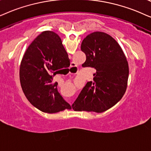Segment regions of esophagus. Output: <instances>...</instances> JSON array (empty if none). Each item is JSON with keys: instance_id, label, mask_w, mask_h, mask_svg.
I'll return each mask as SVG.
<instances>
[{"instance_id": "34e87169", "label": "esophagus", "mask_w": 151, "mask_h": 151, "mask_svg": "<svg viewBox=\"0 0 151 151\" xmlns=\"http://www.w3.org/2000/svg\"><path fill=\"white\" fill-rule=\"evenodd\" d=\"M71 65H72V67H74V63H72Z\"/></svg>"}]
</instances>
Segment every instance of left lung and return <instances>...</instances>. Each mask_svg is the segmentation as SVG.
Wrapping results in <instances>:
<instances>
[{"label":"left lung","mask_w":151,"mask_h":151,"mask_svg":"<svg viewBox=\"0 0 151 151\" xmlns=\"http://www.w3.org/2000/svg\"><path fill=\"white\" fill-rule=\"evenodd\" d=\"M81 51L86 60L83 67L95 68L93 81L86 83L72 109L103 112L119 101L125 94L129 68L119 43L108 34L94 32L83 40Z\"/></svg>","instance_id":"left-lung-1"}]
</instances>
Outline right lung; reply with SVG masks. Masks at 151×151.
I'll return each mask as SVG.
<instances>
[{"label":"right lung","instance_id":"obj_1","mask_svg":"<svg viewBox=\"0 0 151 151\" xmlns=\"http://www.w3.org/2000/svg\"><path fill=\"white\" fill-rule=\"evenodd\" d=\"M70 66V59L61 38L45 31L27 47L20 66L22 90L30 103L42 112L56 113L71 109L57 90L54 76Z\"/></svg>","mask_w":151,"mask_h":151}]
</instances>
